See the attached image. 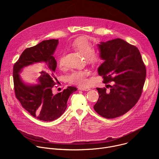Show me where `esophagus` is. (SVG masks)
Instances as JSON below:
<instances>
[{
    "mask_svg": "<svg viewBox=\"0 0 159 159\" xmlns=\"http://www.w3.org/2000/svg\"><path fill=\"white\" fill-rule=\"evenodd\" d=\"M79 89L80 90H84V91H87V90H90L89 87H79Z\"/></svg>",
    "mask_w": 159,
    "mask_h": 159,
    "instance_id": "obj_1",
    "label": "esophagus"
}]
</instances>
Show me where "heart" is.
Returning a JSON list of instances; mask_svg holds the SVG:
<instances>
[{
  "label": "heart",
  "mask_w": 159,
  "mask_h": 159,
  "mask_svg": "<svg viewBox=\"0 0 159 159\" xmlns=\"http://www.w3.org/2000/svg\"><path fill=\"white\" fill-rule=\"evenodd\" d=\"M73 48L85 56L87 61L93 64H98L102 61L101 53L98 50H93L92 43L85 38L80 37L75 39L71 44ZM57 65L60 69L63 70L65 67V61L64 55L61 53L57 59ZM90 75V71L87 69L75 70L68 75L67 81L70 84L80 85H86L89 80L87 77Z\"/></svg>",
  "instance_id": "obj_1"
}]
</instances>
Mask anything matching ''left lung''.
<instances>
[{
  "mask_svg": "<svg viewBox=\"0 0 159 159\" xmlns=\"http://www.w3.org/2000/svg\"><path fill=\"white\" fill-rule=\"evenodd\" d=\"M104 61L98 69L103 83L112 81L114 85L96 88L99 97L94 109L107 119L123 115L140 99L146 77V67L139 49L120 38L98 44ZM107 88V87H106Z\"/></svg>",
  "mask_w": 159,
  "mask_h": 159,
  "instance_id": "left-lung-1",
  "label": "left lung"
}]
</instances>
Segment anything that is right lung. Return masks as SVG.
Masks as SVG:
<instances>
[{"label": "right lung", "mask_w": 159, "mask_h": 159, "mask_svg": "<svg viewBox=\"0 0 159 159\" xmlns=\"http://www.w3.org/2000/svg\"><path fill=\"white\" fill-rule=\"evenodd\" d=\"M58 44V39L44 40L26 48L13 66L16 98L31 116L44 121H52L60 117L67 107L70 96L77 90L69 86L57 94L52 92L58 82L55 73L57 61L53 56ZM42 62L45 63V69L39 73L37 84H26L22 81L19 74L25 67Z\"/></svg>", "instance_id": "obj_1"}]
</instances>
